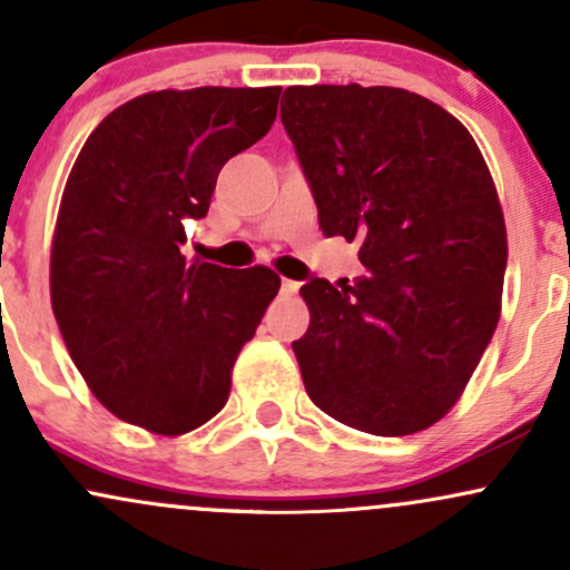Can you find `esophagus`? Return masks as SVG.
Instances as JSON below:
<instances>
[{
	"mask_svg": "<svg viewBox=\"0 0 570 570\" xmlns=\"http://www.w3.org/2000/svg\"><path fill=\"white\" fill-rule=\"evenodd\" d=\"M299 289V284H297V281H289V278H284V281H281V292H284V294H294V292H297Z\"/></svg>",
	"mask_w": 570,
	"mask_h": 570,
	"instance_id": "34e87169",
	"label": "esophagus"
}]
</instances>
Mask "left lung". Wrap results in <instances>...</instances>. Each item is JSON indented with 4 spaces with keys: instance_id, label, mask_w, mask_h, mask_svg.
Instances as JSON below:
<instances>
[{
    "instance_id": "8db88e82",
    "label": "left lung",
    "mask_w": 570,
    "mask_h": 570,
    "mask_svg": "<svg viewBox=\"0 0 570 570\" xmlns=\"http://www.w3.org/2000/svg\"><path fill=\"white\" fill-rule=\"evenodd\" d=\"M281 122L324 235L367 276L313 278L292 348L311 402L345 426L407 436L453 410L501 316L507 225L461 120L389 85H292Z\"/></svg>"
}]
</instances>
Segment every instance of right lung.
Masks as SVG:
<instances>
[{
  "label": "right lung",
  "instance_id": "add662e5",
  "mask_svg": "<svg viewBox=\"0 0 570 570\" xmlns=\"http://www.w3.org/2000/svg\"><path fill=\"white\" fill-rule=\"evenodd\" d=\"M281 88L153 90L98 122L58 206L50 303L94 396L120 421L179 436L230 396L235 358L281 278L181 254L217 176L257 144Z\"/></svg>",
  "mask_w": 570,
  "mask_h": 570
}]
</instances>
